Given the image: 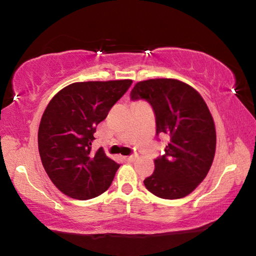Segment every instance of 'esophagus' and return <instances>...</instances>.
Wrapping results in <instances>:
<instances>
[{
  "label": "esophagus",
  "mask_w": 256,
  "mask_h": 256,
  "mask_svg": "<svg viewBox=\"0 0 256 256\" xmlns=\"http://www.w3.org/2000/svg\"><path fill=\"white\" fill-rule=\"evenodd\" d=\"M138 156L136 154H131V156H128V157H125V160L126 162H134V160L136 159Z\"/></svg>",
  "instance_id": "obj_1"
}]
</instances>
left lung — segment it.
I'll use <instances>...</instances> for the list:
<instances>
[{
    "label": "left lung",
    "mask_w": 256,
    "mask_h": 256,
    "mask_svg": "<svg viewBox=\"0 0 256 256\" xmlns=\"http://www.w3.org/2000/svg\"><path fill=\"white\" fill-rule=\"evenodd\" d=\"M130 97L149 104L156 134L168 138L154 174L144 180L146 190L167 200L188 196L206 178L214 157L216 128L206 104L192 86L174 79L138 82Z\"/></svg>",
    "instance_id": "obj_1"
}]
</instances>
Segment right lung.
I'll return each instance as SVG.
<instances>
[{
	"instance_id": "obj_1",
	"label": "right lung",
	"mask_w": 256,
	"mask_h": 256,
	"mask_svg": "<svg viewBox=\"0 0 256 256\" xmlns=\"http://www.w3.org/2000/svg\"><path fill=\"white\" fill-rule=\"evenodd\" d=\"M132 80L76 82L50 102L38 130V149L47 175L66 196L89 200L110 188L120 164L102 148L92 152L97 125L122 98Z\"/></svg>"
}]
</instances>
